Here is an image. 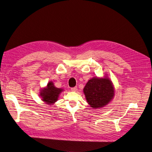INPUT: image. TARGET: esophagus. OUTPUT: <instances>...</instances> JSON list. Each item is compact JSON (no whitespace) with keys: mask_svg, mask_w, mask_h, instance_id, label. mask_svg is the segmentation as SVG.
<instances>
[{"mask_svg":"<svg viewBox=\"0 0 152 152\" xmlns=\"http://www.w3.org/2000/svg\"><path fill=\"white\" fill-rule=\"evenodd\" d=\"M71 90L72 91H76L77 90V87H71Z\"/></svg>","mask_w":152,"mask_h":152,"instance_id":"esophagus-1","label":"esophagus"}]
</instances>
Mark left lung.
<instances>
[{"instance_id":"obj_1","label":"left lung","mask_w":152,"mask_h":152,"mask_svg":"<svg viewBox=\"0 0 152 152\" xmlns=\"http://www.w3.org/2000/svg\"><path fill=\"white\" fill-rule=\"evenodd\" d=\"M83 91L87 102L94 108L107 105L114 96V87L108 77H93Z\"/></svg>"}]
</instances>
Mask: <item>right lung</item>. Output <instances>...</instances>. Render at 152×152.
Segmentation results:
<instances>
[{
    "mask_svg": "<svg viewBox=\"0 0 152 152\" xmlns=\"http://www.w3.org/2000/svg\"><path fill=\"white\" fill-rule=\"evenodd\" d=\"M63 91L62 89L55 87L52 82L47 84V86L41 92L42 100L47 104H53L57 100L60 94Z\"/></svg>",
    "mask_w": 152,
    "mask_h": 152,
    "instance_id": "obj_1",
    "label": "right lung"
}]
</instances>
